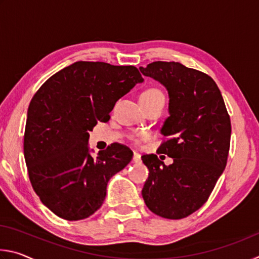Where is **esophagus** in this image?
Returning a JSON list of instances; mask_svg holds the SVG:
<instances>
[{
	"label": "esophagus",
	"mask_w": 259,
	"mask_h": 259,
	"mask_svg": "<svg viewBox=\"0 0 259 259\" xmlns=\"http://www.w3.org/2000/svg\"><path fill=\"white\" fill-rule=\"evenodd\" d=\"M133 161L135 162V163H140L142 162V157H140V154H138V153H134V157H133Z\"/></svg>",
	"instance_id": "obj_1"
}]
</instances>
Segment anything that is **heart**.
Listing matches in <instances>:
<instances>
[{
    "label": "heart",
    "instance_id": "heart-1",
    "mask_svg": "<svg viewBox=\"0 0 259 259\" xmlns=\"http://www.w3.org/2000/svg\"><path fill=\"white\" fill-rule=\"evenodd\" d=\"M156 95H161V93H160L159 90H156V89H148V90L144 91V93H142V95H140L139 98L153 97V96H156Z\"/></svg>",
    "mask_w": 259,
    "mask_h": 259
}]
</instances>
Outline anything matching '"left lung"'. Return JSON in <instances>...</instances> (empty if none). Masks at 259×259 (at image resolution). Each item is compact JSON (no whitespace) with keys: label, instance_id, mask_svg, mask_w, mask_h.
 Here are the masks:
<instances>
[{"label":"left lung","instance_id":"1","mask_svg":"<svg viewBox=\"0 0 259 259\" xmlns=\"http://www.w3.org/2000/svg\"><path fill=\"white\" fill-rule=\"evenodd\" d=\"M139 71L168 91L169 116L161 128L168 140L159 152L174 160L165 165L155 154L142 156L150 171L143 199L157 216L185 218L205 203L224 171L231 139L229 113L207 74L175 61H154Z\"/></svg>","mask_w":259,"mask_h":259}]
</instances>
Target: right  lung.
Returning <instances> with one entry per match:
<instances>
[{"mask_svg":"<svg viewBox=\"0 0 259 259\" xmlns=\"http://www.w3.org/2000/svg\"><path fill=\"white\" fill-rule=\"evenodd\" d=\"M143 81L135 66L76 61L48 78L30 100L24 136L29 181L58 217L80 221L95 213L109 179L133 159L120 144L94 159L88 131L107 122L117 100Z\"/></svg>","mask_w":259,"mask_h":259,"instance_id":"1","label":"right lung"}]
</instances>
